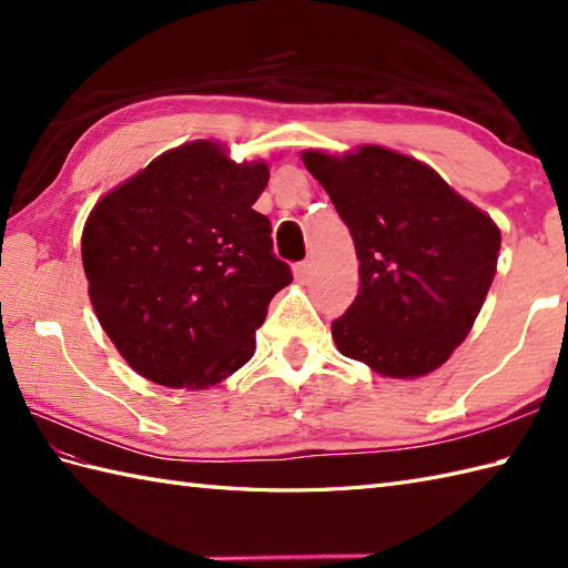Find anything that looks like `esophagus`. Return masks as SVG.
Listing matches in <instances>:
<instances>
[{
    "instance_id": "34e87169",
    "label": "esophagus",
    "mask_w": 568,
    "mask_h": 568,
    "mask_svg": "<svg viewBox=\"0 0 568 568\" xmlns=\"http://www.w3.org/2000/svg\"><path fill=\"white\" fill-rule=\"evenodd\" d=\"M310 273H312V263L310 261H303V263H295L293 265V275H295L297 283H305L307 277H310Z\"/></svg>"
}]
</instances>
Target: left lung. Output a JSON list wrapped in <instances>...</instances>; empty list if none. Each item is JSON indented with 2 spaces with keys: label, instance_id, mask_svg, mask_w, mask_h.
Instances as JSON below:
<instances>
[{
  "label": "left lung",
  "instance_id": "8db88e82",
  "mask_svg": "<svg viewBox=\"0 0 568 568\" xmlns=\"http://www.w3.org/2000/svg\"><path fill=\"white\" fill-rule=\"evenodd\" d=\"M303 163L352 232L358 295L332 322L348 358L383 378H419L449 361L498 268L500 229L413 155L364 143Z\"/></svg>",
  "mask_w": 568,
  "mask_h": 568
}]
</instances>
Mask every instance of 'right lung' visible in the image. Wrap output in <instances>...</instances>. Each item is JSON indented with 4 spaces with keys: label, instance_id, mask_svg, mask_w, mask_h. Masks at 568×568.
<instances>
[{
    "label": "right lung",
    "instance_id": "right-lung-1",
    "mask_svg": "<svg viewBox=\"0 0 568 568\" xmlns=\"http://www.w3.org/2000/svg\"><path fill=\"white\" fill-rule=\"evenodd\" d=\"M268 163L200 139L153 159L94 204L82 268L94 315L139 376L202 390L256 352L268 303L293 281L253 202Z\"/></svg>",
    "mask_w": 568,
    "mask_h": 568
}]
</instances>
